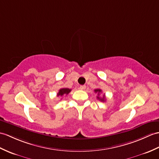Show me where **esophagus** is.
I'll return each instance as SVG.
<instances>
[{
    "label": "esophagus",
    "mask_w": 159,
    "mask_h": 159,
    "mask_svg": "<svg viewBox=\"0 0 159 159\" xmlns=\"http://www.w3.org/2000/svg\"><path fill=\"white\" fill-rule=\"evenodd\" d=\"M86 89V86L85 85H80V89L81 90H84Z\"/></svg>",
    "instance_id": "34e87169"
}]
</instances>
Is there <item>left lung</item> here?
Segmentation results:
<instances>
[{
	"mask_svg": "<svg viewBox=\"0 0 159 159\" xmlns=\"http://www.w3.org/2000/svg\"><path fill=\"white\" fill-rule=\"evenodd\" d=\"M94 91L95 92V93H98V96L97 97L98 99H99V100H100L101 102H105V101H106V96H105V94H104V95H103L102 98L99 97V93H102V90L100 89H95V90H94Z\"/></svg>",
	"mask_w": 159,
	"mask_h": 159,
	"instance_id": "left-lung-1",
	"label": "left lung"
}]
</instances>
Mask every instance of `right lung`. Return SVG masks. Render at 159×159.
I'll use <instances>...</instances> for the list:
<instances>
[{"instance_id": "add662e5", "label": "right lung", "mask_w": 159, "mask_h": 159, "mask_svg": "<svg viewBox=\"0 0 159 159\" xmlns=\"http://www.w3.org/2000/svg\"><path fill=\"white\" fill-rule=\"evenodd\" d=\"M71 91V89L68 88H62L59 90V92L57 94V96H63L64 95H68L70 92Z\"/></svg>"}]
</instances>
